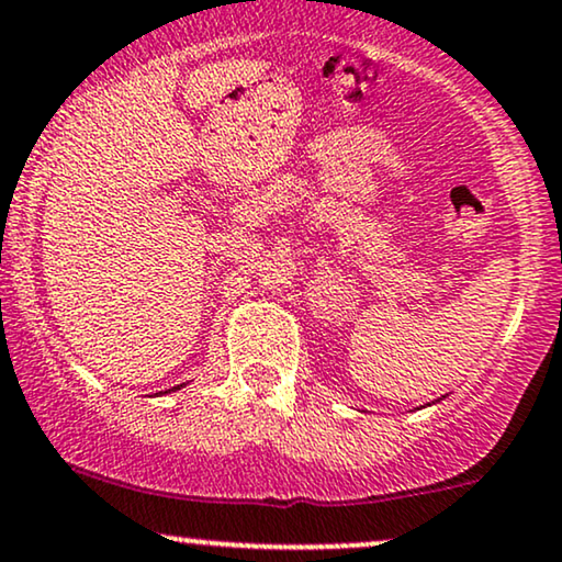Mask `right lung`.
<instances>
[{
    "mask_svg": "<svg viewBox=\"0 0 562 562\" xmlns=\"http://www.w3.org/2000/svg\"><path fill=\"white\" fill-rule=\"evenodd\" d=\"M180 387H183V384H178V387H172V390H180Z\"/></svg>",
    "mask_w": 562,
    "mask_h": 562,
    "instance_id": "right-lung-1",
    "label": "right lung"
}]
</instances>
